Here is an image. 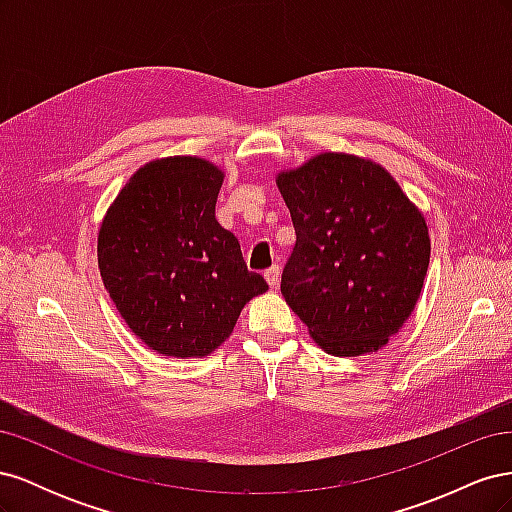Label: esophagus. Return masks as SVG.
<instances>
[{
	"instance_id": "1",
	"label": "esophagus",
	"mask_w": 512,
	"mask_h": 512,
	"mask_svg": "<svg viewBox=\"0 0 512 512\" xmlns=\"http://www.w3.org/2000/svg\"><path fill=\"white\" fill-rule=\"evenodd\" d=\"M280 275H282L280 265H273L265 271V280H267L269 286H277V284H280Z\"/></svg>"
}]
</instances>
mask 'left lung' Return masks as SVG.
<instances>
[{
    "instance_id": "obj_1",
    "label": "left lung",
    "mask_w": 512,
    "mask_h": 512,
    "mask_svg": "<svg viewBox=\"0 0 512 512\" xmlns=\"http://www.w3.org/2000/svg\"><path fill=\"white\" fill-rule=\"evenodd\" d=\"M297 243L282 294L324 350H380L408 320L429 267L427 224L386 170L320 153L277 177Z\"/></svg>"
}]
</instances>
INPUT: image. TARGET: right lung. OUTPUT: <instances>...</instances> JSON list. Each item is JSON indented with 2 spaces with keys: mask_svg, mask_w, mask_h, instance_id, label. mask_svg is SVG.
Returning <instances> with one entry per match:
<instances>
[{
  "mask_svg": "<svg viewBox=\"0 0 512 512\" xmlns=\"http://www.w3.org/2000/svg\"><path fill=\"white\" fill-rule=\"evenodd\" d=\"M224 175L200 158L138 168L108 209L98 267L121 318L164 356H205L232 333L243 305L269 284L215 220Z\"/></svg>",
  "mask_w": 512,
  "mask_h": 512,
  "instance_id": "add662e5",
  "label": "right lung"
}]
</instances>
